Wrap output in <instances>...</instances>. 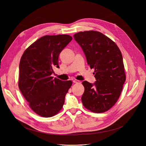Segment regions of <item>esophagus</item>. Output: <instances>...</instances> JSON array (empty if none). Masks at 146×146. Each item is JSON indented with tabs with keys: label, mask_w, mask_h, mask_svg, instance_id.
<instances>
[{
	"label": "esophagus",
	"mask_w": 146,
	"mask_h": 146,
	"mask_svg": "<svg viewBox=\"0 0 146 146\" xmlns=\"http://www.w3.org/2000/svg\"><path fill=\"white\" fill-rule=\"evenodd\" d=\"M73 81L74 83H81V81L79 80H74Z\"/></svg>",
	"instance_id": "1"
}]
</instances>
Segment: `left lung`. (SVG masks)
<instances>
[{
  "instance_id": "8db88e82",
  "label": "left lung",
  "mask_w": 146,
  "mask_h": 146,
  "mask_svg": "<svg viewBox=\"0 0 146 146\" xmlns=\"http://www.w3.org/2000/svg\"><path fill=\"white\" fill-rule=\"evenodd\" d=\"M73 36L90 68L94 69L96 80L94 84L82 82L85 88L83 106L94 113L107 111L118 100L126 80L121 52L112 40L98 31L80 32Z\"/></svg>"
}]
</instances>
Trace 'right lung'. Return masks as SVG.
Segmentation results:
<instances>
[{"instance_id":"add662e5","label":"right lung","mask_w":146,"mask_h":146,"mask_svg":"<svg viewBox=\"0 0 146 146\" xmlns=\"http://www.w3.org/2000/svg\"><path fill=\"white\" fill-rule=\"evenodd\" d=\"M72 40L68 35H46L29 46L21 58L18 87L37 114L51 117L63 107L72 81L53 78L60 52Z\"/></svg>"}]
</instances>
